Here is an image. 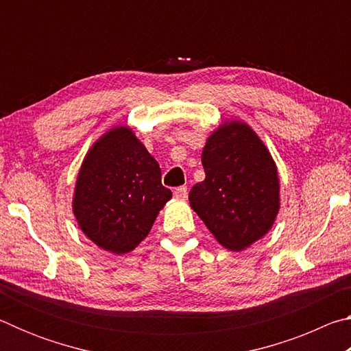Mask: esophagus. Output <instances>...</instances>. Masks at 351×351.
I'll return each mask as SVG.
<instances>
[{
	"mask_svg": "<svg viewBox=\"0 0 351 351\" xmlns=\"http://www.w3.org/2000/svg\"><path fill=\"white\" fill-rule=\"evenodd\" d=\"M173 195H175V198H178V199H186L187 198V187L186 186L176 187L173 190Z\"/></svg>",
	"mask_w": 351,
	"mask_h": 351,
	"instance_id": "34e87169",
	"label": "esophagus"
}]
</instances>
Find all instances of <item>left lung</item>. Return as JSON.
<instances>
[{
	"label": "left lung",
	"mask_w": 351,
	"mask_h": 351,
	"mask_svg": "<svg viewBox=\"0 0 351 351\" xmlns=\"http://www.w3.org/2000/svg\"><path fill=\"white\" fill-rule=\"evenodd\" d=\"M206 180L189 193L198 213L219 245L243 251L260 240L280 209V184L268 148L245 122L219 125L201 154Z\"/></svg>",
	"instance_id": "1"
}]
</instances>
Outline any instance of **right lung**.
<instances>
[{"label":"right lung","mask_w":351,"mask_h":351,"mask_svg":"<svg viewBox=\"0 0 351 351\" xmlns=\"http://www.w3.org/2000/svg\"><path fill=\"white\" fill-rule=\"evenodd\" d=\"M170 198L156 159L132 128L114 127L83 159L73 210L82 232L99 247L127 254L148 235Z\"/></svg>","instance_id":"1"}]
</instances>
